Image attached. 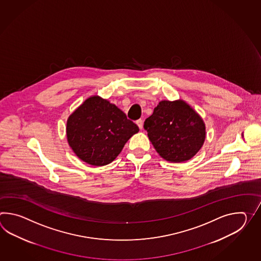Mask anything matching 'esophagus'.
<instances>
[{
    "instance_id": "34e87169",
    "label": "esophagus",
    "mask_w": 261,
    "mask_h": 261,
    "mask_svg": "<svg viewBox=\"0 0 261 261\" xmlns=\"http://www.w3.org/2000/svg\"><path fill=\"white\" fill-rule=\"evenodd\" d=\"M136 122H137V124H138L139 129H142V128H143V121H142L141 119H139V120H138Z\"/></svg>"
}]
</instances>
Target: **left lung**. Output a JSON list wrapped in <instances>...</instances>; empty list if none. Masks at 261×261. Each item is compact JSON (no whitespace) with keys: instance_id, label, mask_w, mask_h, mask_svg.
<instances>
[{"instance_id":"1","label":"left lung","mask_w":261,"mask_h":261,"mask_svg":"<svg viewBox=\"0 0 261 261\" xmlns=\"http://www.w3.org/2000/svg\"><path fill=\"white\" fill-rule=\"evenodd\" d=\"M144 129L159 155L173 163L196 155L206 136L202 119L182 100L159 102Z\"/></svg>"}]
</instances>
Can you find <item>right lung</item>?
<instances>
[{
  "label": "right lung",
  "instance_id": "add662e5",
  "mask_svg": "<svg viewBox=\"0 0 261 261\" xmlns=\"http://www.w3.org/2000/svg\"><path fill=\"white\" fill-rule=\"evenodd\" d=\"M139 126L114 104L99 96L88 98L67 120L70 147L82 161L95 167L112 162Z\"/></svg>",
  "mask_w": 261,
  "mask_h": 261
}]
</instances>
